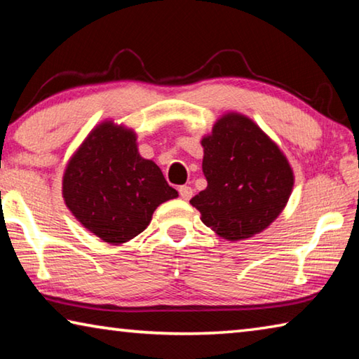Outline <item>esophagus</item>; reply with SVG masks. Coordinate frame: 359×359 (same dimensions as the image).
<instances>
[{"label": "esophagus", "instance_id": "obj_1", "mask_svg": "<svg viewBox=\"0 0 359 359\" xmlns=\"http://www.w3.org/2000/svg\"><path fill=\"white\" fill-rule=\"evenodd\" d=\"M179 193H180L182 199H185V201H188V199H190V198L193 196V188L184 185V187L179 188Z\"/></svg>", "mask_w": 359, "mask_h": 359}]
</instances>
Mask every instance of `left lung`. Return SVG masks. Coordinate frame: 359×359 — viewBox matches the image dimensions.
<instances>
[{
	"instance_id": "left-lung-1",
	"label": "left lung",
	"mask_w": 359,
	"mask_h": 359,
	"mask_svg": "<svg viewBox=\"0 0 359 359\" xmlns=\"http://www.w3.org/2000/svg\"><path fill=\"white\" fill-rule=\"evenodd\" d=\"M208 188L191 198L201 220L226 241L261 233L280 215L294 175L278 145L245 115L224 114L204 136Z\"/></svg>"
}]
</instances>
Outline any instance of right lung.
<instances>
[{
  "instance_id": "add662e5",
  "label": "right lung",
  "mask_w": 359,
  "mask_h": 359,
  "mask_svg": "<svg viewBox=\"0 0 359 359\" xmlns=\"http://www.w3.org/2000/svg\"><path fill=\"white\" fill-rule=\"evenodd\" d=\"M177 196L161 169L139 155L136 133L112 120L92 130L63 174L66 208L114 245L141 234L158 205Z\"/></svg>"
}]
</instances>
